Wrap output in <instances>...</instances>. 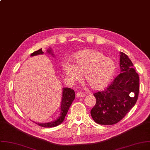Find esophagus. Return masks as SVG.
<instances>
[{"mask_svg": "<svg viewBox=\"0 0 150 150\" xmlns=\"http://www.w3.org/2000/svg\"><path fill=\"white\" fill-rule=\"evenodd\" d=\"M86 94L83 93V92H78L76 93V96L78 98H81V97H83L85 96Z\"/></svg>", "mask_w": 150, "mask_h": 150, "instance_id": "34e87169", "label": "esophagus"}]
</instances>
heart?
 Segmentation results:
<instances>
[{"label":"heart","mask_w":150,"mask_h":150,"mask_svg":"<svg viewBox=\"0 0 150 150\" xmlns=\"http://www.w3.org/2000/svg\"><path fill=\"white\" fill-rule=\"evenodd\" d=\"M74 66L67 62L64 64L66 75L75 79L84 74L87 83L94 89L105 87L115 71L113 59L95 50L88 49L78 53L74 58Z\"/></svg>","instance_id":"1"}]
</instances>
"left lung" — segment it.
Here are the masks:
<instances>
[{
  "label": "left lung",
  "instance_id": "8db88e82",
  "mask_svg": "<svg viewBox=\"0 0 150 150\" xmlns=\"http://www.w3.org/2000/svg\"><path fill=\"white\" fill-rule=\"evenodd\" d=\"M121 73L101 92L93 94L96 103L91 111L95 122L113 125L135 105L139 92V77L128 56L121 52Z\"/></svg>",
  "mask_w": 150,
  "mask_h": 150
}]
</instances>
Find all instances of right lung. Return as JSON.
I'll list each match as a JSON object with an SVG mask.
<instances>
[{
  "label": "right lung",
  "mask_w": 150,
  "mask_h": 150,
  "mask_svg": "<svg viewBox=\"0 0 150 150\" xmlns=\"http://www.w3.org/2000/svg\"><path fill=\"white\" fill-rule=\"evenodd\" d=\"M49 53H51V50L49 49L48 51ZM43 52L42 51V49L38 50L37 51L34 52L31 54V56L38 55V54H42ZM75 97V93L73 89L71 88H63V97H62V106H61V114L59 117L57 119L56 121L51 122H48L45 124H39L36 123L39 126H41L45 128H51L56 127L63 122L65 116L69 110V108L70 106L71 105L73 101L74 100Z\"/></svg>",
  "instance_id": "1"
}]
</instances>
